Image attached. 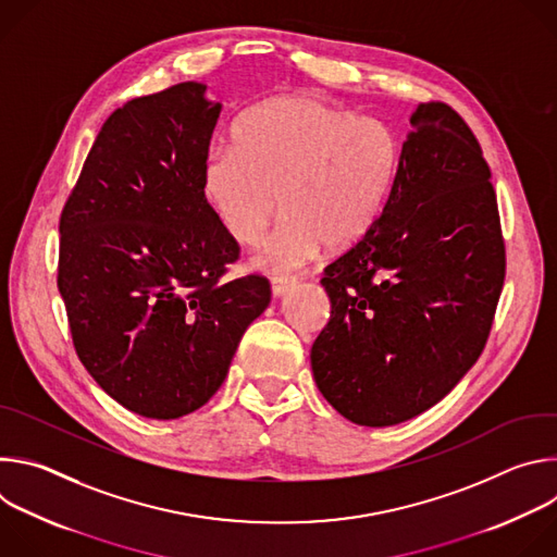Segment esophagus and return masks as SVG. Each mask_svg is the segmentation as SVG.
Instances as JSON below:
<instances>
[{
	"label": "esophagus",
	"instance_id": "obj_1",
	"mask_svg": "<svg viewBox=\"0 0 557 557\" xmlns=\"http://www.w3.org/2000/svg\"><path fill=\"white\" fill-rule=\"evenodd\" d=\"M295 288V280L293 277H275L271 282V290L275 297H284L286 293H290Z\"/></svg>",
	"mask_w": 557,
	"mask_h": 557
}]
</instances>
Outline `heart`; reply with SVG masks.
Instances as JSON below:
<instances>
[{"instance_id": "heart-1", "label": "heart", "mask_w": 557, "mask_h": 557, "mask_svg": "<svg viewBox=\"0 0 557 557\" xmlns=\"http://www.w3.org/2000/svg\"><path fill=\"white\" fill-rule=\"evenodd\" d=\"M396 168L392 129L326 99L293 92L264 101L202 165V196L240 245H258L286 215L253 267L284 273L326 245L348 249L376 222Z\"/></svg>"}]
</instances>
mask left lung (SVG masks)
Wrapping results in <instances>:
<instances>
[{
  "instance_id": "left-lung-1",
  "label": "left lung",
  "mask_w": 557,
  "mask_h": 557,
  "mask_svg": "<svg viewBox=\"0 0 557 557\" xmlns=\"http://www.w3.org/2000/svg\"><path fill=\"white\" fill-rule=\"evenodd\" d=\"M372 228L324 269L331 320L310 366L324 399L366 428L404 423L481 357L505 284L492 172L441 101L410 116Z\"/></svg>"
}]
</instances>
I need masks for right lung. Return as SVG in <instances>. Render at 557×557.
<instances>
[{"label":"right lung","instance_id":"add662e5","mask_svg":"<svg viewBox=\"0 0 557 557\" xmlns=\"http://www.w3.org/2000/svg\"><path fill=\"white\" fill-rule=\"evenodd\" d=\"M205 90L185 82L119 108L59 220L74 350L116 404L158 421L211 399L271 301L262 275L224 280L240 247L202 196L222 108Z\"/></svg>","mask_w":557,"mask_h":557}]
</instances>
